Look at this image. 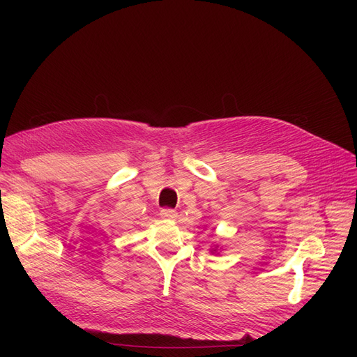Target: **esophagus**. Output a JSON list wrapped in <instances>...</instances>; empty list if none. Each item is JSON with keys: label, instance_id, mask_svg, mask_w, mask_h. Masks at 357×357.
<instances>
[{"label": "esophagus", "instance_id": "esophagus-1", "mask_svg": "<svg viewBox=\"0 0 357 357\" xmlns=\"http://www.w3.org/2000/svg\"><path fill=\"white\" fill-rule=\"evenodd\" d=\"M160 218L164 219H176L177 218V211L172 208H162L160 210Z\"/></svg>", "mask_w": 357, "mask_h": 357}]
</instances>
